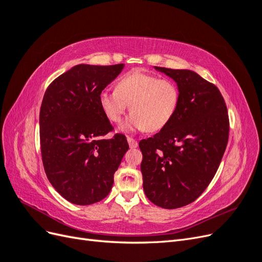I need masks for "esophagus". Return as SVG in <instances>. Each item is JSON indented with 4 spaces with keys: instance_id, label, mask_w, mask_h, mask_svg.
Here are the masks:
<instances>
[{
    "instance_id": "esophagus-1",
    "label": "esophagus",
    "mask_w": 262,
    "mask_h": 262,
    "mask_svg": "<svg viewBox=\"0 0 262 262\" xmlns=\"http://www.w3.org/2000/svg\"><path fill=\"white\" fill-rule=\"evenodd\" d=\"M126 140H128L129 146H130L131 148H134V147L138 146V141L134 140L132 137H128V138H126Z\"/></svg>"
}]
</instances>
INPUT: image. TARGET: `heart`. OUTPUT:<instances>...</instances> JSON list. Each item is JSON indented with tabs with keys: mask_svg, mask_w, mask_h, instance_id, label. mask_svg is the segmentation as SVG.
Listing matches in <instances>:
<instances>
[{
	"mask_svg": "<svg viewBox=\"0 0 262 262\" xmlns=\"http://www.w3.org/2000/svg\"><path fill=\"white\" fill-rule=\"evenodd\" d=\"M180 100L178 86L168 78L132 71L119 78L116 91H102L98 101L109 121L118 123L130 104V114L122 129L160 131L175 116Z\"/></svg>",
	"mask_w": 262,
	"mask_h": 262,
	"instance_id": "obj_1",
	"label": "heart"
}]
</instances>
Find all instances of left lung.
<instances>
[{"mask_svg": "<svg viewBox=\"0 0 262 262\" xmlns=\"http://www.w3.org/2000/svg\"><path fill=\"white\" fill-rule=\"evenodd\" d=\"M177 83L180 100L170 122L140 141L143 189L150 202L177 209L204 191L224 155L229 120L217 87L190 70L155 67Z\"/></svg>", "mask_w": 262, "mask_h": 262, "instance_id": "obj_1", "label": "left lung"}]
</instances>
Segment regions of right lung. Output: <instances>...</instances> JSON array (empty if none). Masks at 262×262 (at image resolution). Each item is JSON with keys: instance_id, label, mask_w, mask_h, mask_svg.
<instances>
[{"instance_id": "1", "label": "right lung", "mask_w": 262, "mask_h": 262, "mask_svg": "<svg viewBox=\"0 0 262 262\" xmlns=\"http://www.w3.org/2000/svg\"><path fill=\"white\" fill-rule=\"evenodd\" d=\"M123 64H78L48 86L41 102L39 126L42 164L50 184L78 205L104 199L114 173L129 149L100 109V92L120 74Z\"/></svg>"}]
</instances>
